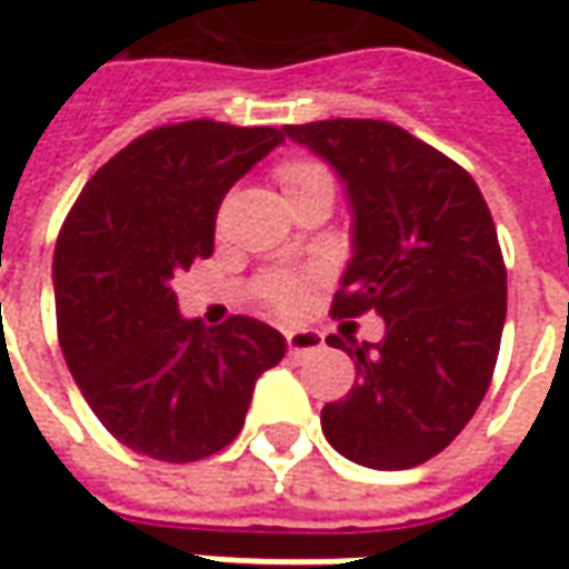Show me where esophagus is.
<instances>
[{
	"label": "esophagus",
	"mask_w": 569,
	"mask_h": 569,
	"mask_svg": "<svg viewBox=\"0 0 569 569\" xmlns=\"http://www.w3.org/2000/svg\"><path fill=\"white\" fill-rule=\"evenodd\" d=\"M325 346V337L316 333V330H291L288 333V352L293 358L306 356V352H318Z\"/></svg>",
	"instance_id": "esophagus-1"
}]
</instances>
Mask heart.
Here are the masks:
<instances>
[{"mask_svg": "<svg viewBox=\"0 0 569 569\" xmlns=\"http://www.w3.org/2000/svg\"><path fill=\"white\" fill-rule=\"evenodd\" d=\"M278 187L284 199L293 196H306V192H325L333 196V180H330L328 168L318 162H288L278 168ZM269 297L276 306H291L297 297V284L291 281H272Z\"/></svg>", "mask_w": 569, "mask_h": 569, "instance_id": "heart-1", "label": "heart"}]
</instances>
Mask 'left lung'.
Returning <instances> with one entry per match:
<instances>
[{"instance_id":"1","label":"left lung","mask_w":569,"mask_h":569,"mask_svg":"<svg viewBox=\"0 0 569 569\" xmlns=\"http://www.w3.org/2000/svg\"><path fill=\"white\" fill-rule=\"evenodd\" d=\"M340 177L352 257L333 316L373 309L380 342L328 346L356 361V386L325 405L328 445L358 466L413 469L441 453L485 398L506 325V266L478 183L405 128L377 119L284 124Z\"/></svg>"}]
</instances>
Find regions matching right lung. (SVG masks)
<instances>
[{
	"label": "right lung",
	"instance_id": "obj_1",
	"mask_svg": "<svg viewBox=\"0 0 569 569\" xmlns=\"http://www.w3.org/2000/svg\"><path fill=\"white\" fill-rule=\"evenodd\" d=\"M284 134L213 119L164 124L84 183L54 248L58 337L107 432L162 462H192L241 432L253 382L284 358L276 328L183 318L171 281L211 257L229 189Z\"/></svg>",
	"mask_w": 569,
	"mask_h": 569
}]
</instances>
